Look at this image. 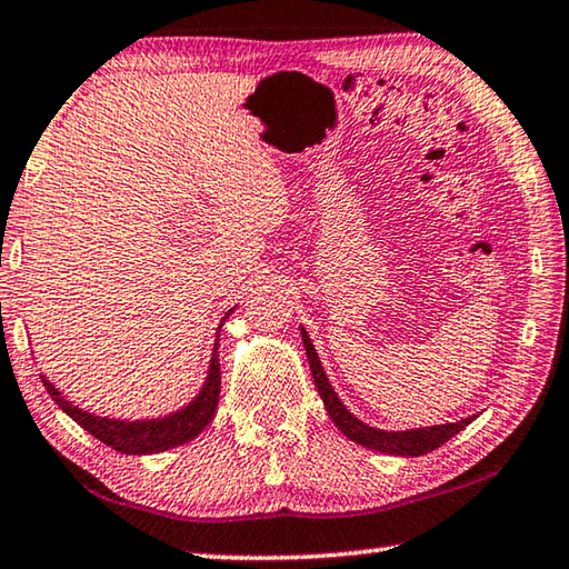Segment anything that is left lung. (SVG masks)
<instances>
[{"instance_id":"obj_1","label":"left lung","mask_w":569,"mask_h":569,"mask_svg":"<svg viewBox=\"0 0 569 569\" xmlns=\"http://www.w3.org/2000/svg\"><path fill=\"white\" fill-rule=\"evenodd\" d=\"M301 336H303V346H306V353H308V363H311L313 383L321 393L326 413H329L336 427H339L351 441H356V445L383 451V455L421 457V455H429V451L439 449L441 445H445V441H449L451 437L459 435V431L465 429L471 419H475V417H471V419H461L457 423H441V427L411 429V431L373 429V427H369V423L356 419L353 413L339 401V397L333 393L331 383H329V379H326V373L321 369V361H319V356H316L313 343H311V339H308V333L303 329H301Z\"/></svg>"}]
</instances>
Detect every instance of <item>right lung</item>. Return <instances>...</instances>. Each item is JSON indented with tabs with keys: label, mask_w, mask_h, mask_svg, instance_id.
Segmentation results:
<instances>
[{
	"label": "right lung",
	"mask_w": 569,
	"mask_h": 569,
	"mask_svg": "<svg viewBox=\"0 0 569 569\" xmlns=\"http://www.w3.org/2000/svg\"><path fill=\"white\" fill-rule=\"evenodd\" d=\"M230 313L223 316V321ZM220 321V323H223ZM220 331V329H218ZM50 397L54 399L67 417H72L82 429H88L94 439H100L102 445L112 447L122 455H158L172 447L186 445V441L196 439L210 421L216 417L218 397H220V361H218V343L213 349V359H210L208 379L203 391L198 393L196 401L188 403L186 409L170 413L166 419H150V421H118V419H102L88 413L82 409L72 407V401H67L60 391H57L50 381H42Z\"/></svg>",
	"instance_id": "add662e5"
}]
</instances>
